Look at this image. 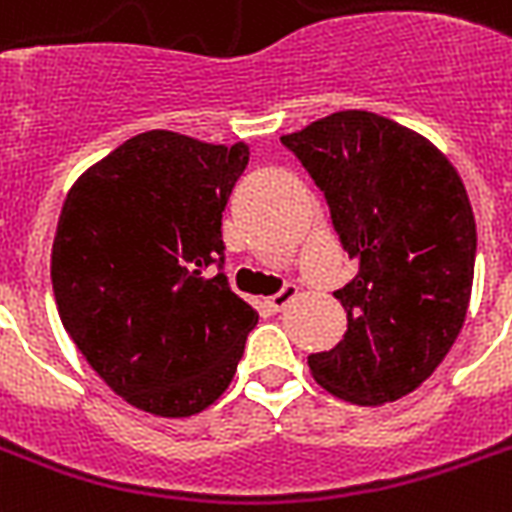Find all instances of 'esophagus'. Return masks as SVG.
<instances>
[{
    "label": "esophagus",
    "instance_id": "1",
    "mask_svg": "<svg viewBox=\"0 0 512 512\" xmlns=\"http://www.w3.org/2000/svg\"><path fill=\"white\" fill-rule=\"evenodd\" d=\"M295 298H298V287H295V284H287V287H282V290L276 292V295H271V298H268V306H271L273 311H282V308Z\"/></svg>",
    "mask_w": 512,
    "mask_h": 512
}]
</instances>
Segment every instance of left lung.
<instances>
[{
    "label": "left lung",
    "instance_id": "8db88e82",
    "mask_svg": "<svg viewBox=\"0 0 512 512\" xmlns=\"http://www.w3.org/2000/svg\"><path fill=\"white\" fill-rule=\"evenodd\" d=\"M325 193L357 276L335 292L343 341L308 357L341 400L381 405L427 381L462 330L475 273V217L435 144L365 109L282 136Z\"/></svg>",
    "mask_w": 512,
    "mask_h": 512
}]
</instances>
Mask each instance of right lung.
<instances>
[{"mask_svg":"<svg viewBox=\"0 0 512 512\" xmlns=\"http://www.w3.org/2000/svg\"><path fill=\"white\" fill-rule=\"evenodd\" d=\"M244 142L147 131L66 193L50 279L58 317L104 384L139 411L182 419L217 400L257 311L228 287L222 212Z\"/></svg>","mask_w":512,"mask_h":512,"instance_id":"right-lung-1","label":"right lung"}]
</instances>
